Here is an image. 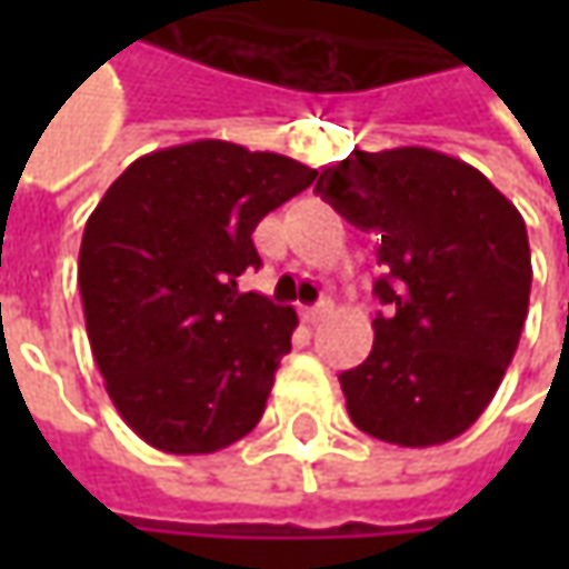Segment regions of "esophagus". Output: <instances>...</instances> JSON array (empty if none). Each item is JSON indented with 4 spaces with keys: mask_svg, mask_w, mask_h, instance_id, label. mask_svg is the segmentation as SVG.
Listing matches in <instances>:
<instances>
[{
    "mask_svg": "<svg viewBox=\"0 0 569 569\" xmlns=\"http://www.w3.org/2000/svg\"><path fill=\"white\" fill-rule=\"evenodd\" d=\"M329 313H332V303H329V300H322L317 307H303V310H300L303 322H310V326H317L319 319H326Z\"/></svg>",
    "mask_w": 569,
    "mask_h": 569,
    "instance_id": "34e87169",
    "label": "esophagus"
}]
</instances>
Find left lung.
I'll use <instances>...</instances> for the list:
<instances>
[{"label": "left lung", "mask_w": 569, "mask_h": 569, "mask_svg": "<svg viewBox=\"0 0 569 569\" xmlns=\"http://www.w3.org/2000/svg\"><path fill=\"white\" fill-rule=\"evenodd\" d=\"M317 192L345 221L380 233L367 361L339 377L348 415L396 447H437L491 405L529 313L526 221L491 180L433 148L351 151Z\"/></svg>", "instance_id": "obj_1"}]
</instances>
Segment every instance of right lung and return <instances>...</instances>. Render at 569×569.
Instances as JSON below:
<instances>
[{"label": "right lung", "instance_id": "1", "mask_svg": "<svg viewBox=\"0 0 569 569\" xmlns=\"http://www.w3.org/2000/svg\"><path fill=\"white\" fill-rule=\"evenodd\" d=\"M313 180L295 158L199 139L132 161L91 211L78 250L88 341L148 447L206 456L259 425L297 313L237 278L262 266L256 224Z\"/></svg>", "mask_w": 569, "mask_h": 569}]
</instances>
